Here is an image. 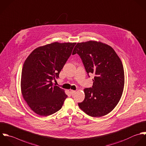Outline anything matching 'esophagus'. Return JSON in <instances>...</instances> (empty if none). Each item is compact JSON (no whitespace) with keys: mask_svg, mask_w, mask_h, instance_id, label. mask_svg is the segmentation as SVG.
Masks as SVG:
<instances>
[{"mask_svg":"<svg viewBox=\"0 0 146 146\" xmlns=\"http://www.w3.org/2000/svg\"><path fill=\"white\" fill-rule=\"evenodd\" d=\"M75 92H76L75 91H74V90H71V91H70V93H71V94L72 96H74V95H75Z\"/></svg>","mask_w":146,"mask_h":146,"instance_id":"1","label":"esophagus"}]
</instances>
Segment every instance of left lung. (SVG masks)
<instances>
[{"mask_svg": "<svg viewBox=\"0 0 146 146\" xmlns=\"http://www.w3.org/2000/svg\"><path fill=\"white\" fill-rule=\"evenodd\" d=\"M82 59L88 74L95 75L92 88H85V98L79 103L87 114L100 117L111 111L119 101L124 88L122 63L114 50L100 41L78 43L72 52Z\"/></svg>", "mask_w": 146, "mask_h": 146, "instance_id": "1", "label": "left lung"}]
</instances>
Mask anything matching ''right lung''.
I'll return each mask as SVG.
<instances>
[{"label": "right lung", "mask_w": 146, "mask_h": 146, "mask_svg": "<svg viewBox=\"0 0 146 146\" xmlns=\"http://www.w3.org/2000/svg\"><path fill=\"white\" fill-rule=\"evenodd\" d=\"M76 42H54L35 49L26 59L21 77L24 100L36 114L48 116L61 109L67 95L53 84Z\"/></svg>", "instance_id": "add662e5"}]
</instances>
